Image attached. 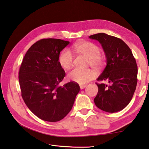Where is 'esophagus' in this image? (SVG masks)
<instances>
[{
	"label": "esophagus",
	"instance_id": "34e87169",
	"mask_svg": "<svg viewBox=\"0 0 149 149\" xmlns=\"http://www.w3.org/2000/svg\"><path fill=\"white\" fill-rule=\"evenodd\" d=\"M79 86H80V88L82 90V89L85 88V87L86 86V84H80Z\"/></svg>",
	"mask_w": 149,
	"mask_h": 149
}]
</instances>
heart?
<instances>
[{"mask_svg":"<svg viewBox=\"0 0 149 149\" xmlns=\"http://www.w3.org/2000/svg\"><path fill=\"white\" fill-rule=\"evenodd\" d=\"M73 46L79 53L88 58V64L90 66L99 68L103 65L104 57L100 54V48L97 45L92 42L81 41L75 43ZM58 62L63 68L70 69L74 64V55L70 49H63L58 57ZM95 75V72L92 70L75 68L69 73L68 77L74 82L83 84L93 79Z\"/></svg>","mask_w":149,"mask_h":149,"instance_id":"1","label":"heart"}]
</instances>
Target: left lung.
Here are the masks:
<instances>
[{
  "instance_id": "obj_1",
  "label": "left lung",
  "mask_w": 149,
  "mask_h": 149,
  "mask_svg": "<svg viewBox=\"0 0 149 149\" xmlns=\"http://www.w3.org/2000/svg\"><path fill=\"white\" fill-rule=\"evenodd\" d=\"M90 39L101 43L107 57V66L96 83L98 92L94 98L96 107L113 113L123 110L132 100L138 82V66L132 51L123 40L104 33L92 35Z\"/></svg>"
}]
</instances>
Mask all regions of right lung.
Wrapping results in <instances>:
<instances>
[{
  "mask_svg": "<svg viewBox=\"0 0 149 149\" xmlns=\"http://www.w3.org/2000/svg\"><path fill=\"white\" fill-rule=\"evenodd\" d=\"M70 43L59 39H42L26 52L19 72L21 95L38 118L59 121L72 109L79 85L70 81L59 85L65 72L58 62L60 52Z\"/></svg>",
  "mask_w": 149,
  "mask_h": 149,
  "instance_id": "add662e5",
  "label": "right lung"
}]
</instances>
